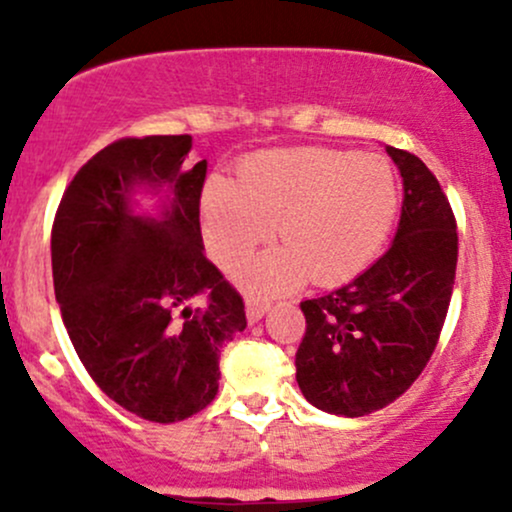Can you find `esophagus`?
<instances>
[{
    "label": "esophagus",
    "instance_id": "esophagus-1",
    "mask_svg": "<svg viewBox=\"0 0 512 512\" xmlns=\"http://www.w3.org/2000/svg\"><path fill=\"white\" fill-rule=\"evenodd\" d=\"M269 310V301H264V298H255L250 296L248 301H245V315H248V322H257L262 320V315Z\"/></svg>",
    "mask_w": 512,
    "mask_h": 512
}]
</instances>
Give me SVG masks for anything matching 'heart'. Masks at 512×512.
<instances>
[{
    "label": "heart",
    "mask_w": 512,
    "mask_h": 512,
    "mask_svg": "<svg viewBox=\"0 0 512 512\" xmlns=\"http://www.w3.org/2000/svg\"><path fill=\"white\" fill-rule=\"evenodd\" d=\"M397 207L395 170L383 156L301 146L248 156L238 185L209 178L202 223L211 255L223 267L248 257L279 223L284 248L238 269L248 289L276 293L308 274L317 284H337L363 272L390 236Z\"/></svg>",
    "instance_id": "1"
}]
</instances>
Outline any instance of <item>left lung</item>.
Instances as JSON below:
<instances>
[{
    "mask_svg": "<svg viewBox=\"0 0 512 512\" xmlns=\"http://www.w3.org/2000/svg\"><path fill=\"white\" fill-rule=\"evenodd\" d=\"M404 182L390 250L351 284L301 303L296 351L303 397L337 416H366L409 390L436 349L457 269V223L419 156L387 146Z\"/></svg>",
    "mask_w": 512,
    "mask_h": 512,
    "instance_id": "obj_1",
    "label": "left lung"
}]
</instances>
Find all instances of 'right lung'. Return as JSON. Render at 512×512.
<instances>
[{
  "mask_svg": "<svg viewBox=\"0 0 512 512\" xmlns=\"http://www.w3.org/2000/svg\"><path fill=\"white\" fill-rule=\"evenodd\" d=\"M190 134L117 139L81 166L52 223V281L76 354L122 409L156 424L202 411L219 392L221 349L248 327L240 293L204 255L207 161L187 168ZM137 186L169 190L137 215ZM202 295L205 305L187 302Z\"/></svg>",
  "mask_w": 512,
  "mask_h": 512,
  "instance_id": "add662e5",
  "label": "right lung"
}]
</instances>
